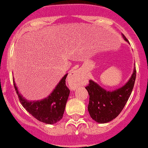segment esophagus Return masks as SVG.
<instances>
[{
  "instance_id": "34e87169",
  "label": "esophagus",
  "mask_w": 148,
  "mask_h": 148,
  "mask_svg": "<svg viewBox=\"0 0 148 148\" xmlns=\"http://www.w3.org/2000/svg\"><path fill=\"white\" fill-rule=\"evenodd\" d=\"M81 74L79 70H74L69 76V82L71 90H75L80 84Z\"/></svg>"
}]
</instances>
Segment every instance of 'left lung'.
Here are the masks:
<instances>
[{
	"instance_id": "left-lung-1",
	"label": "left lung",
	"mask_w": 148,
	"mask_h": 148,
	"mask_svg": "<svg viewBox=\"0 0 148 148\" xmlns=\"http://www.w3.org/2000/svg\"><path fill=\"white\" fill-rule=\"evenodd\" d=\"M122 36L128 42L123 34ZM136 72L134 66L132 74L127 82L122 87L113 90H106L92 79L89 81V85L86 88L90 97L88 110L95 122L100 124L108 123L120 114L134 88Z\"/></svg>"
}]
</instances>
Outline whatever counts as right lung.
<instances>
[{"instance_id": "obj_1", "label": "right lung", "mask_w": 148, "mask_h": 148, "mask_svg": "<svg viewBox=\"0 0 148 148\" xmlns=\"http://www.w3.org/2000/svg\"><path fill=\"white\" fill-rule=\"evenodd\" d=\"M65 74L47 97L40 100H28L19 92L14 79V86L19 100L28 112L40 122L53 125L59 122L64 114L70 90L66 85Z\"/></svg>"}]
</instances>
